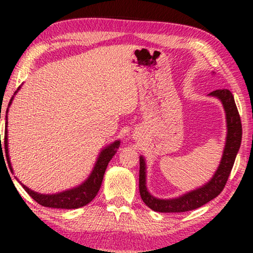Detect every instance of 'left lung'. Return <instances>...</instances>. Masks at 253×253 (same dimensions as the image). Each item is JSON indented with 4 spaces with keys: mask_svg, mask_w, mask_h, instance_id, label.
I'll return each mask as SVG.
<instances>
[{
    "mask_svg": "<svg viewBox=\"0 0 253 253\" xmlns=\"http://www.w3.org/2000/svg\"><path fill=\"white\" fill-rule=\"evenodd\" d=\"M210 95L216 96L221 100L223 108L226 110L228 134L226 147H224L222 159L220 166L212 179L202 188L193 190L186 195L176 199H157L148 193L146 189V175H145V161L143 157L139 160V192L143 202L146 206L155 212L161 213H181L188 212L198 209L205 205L206 203L215 198L222 191L224 185L229 178V175L233 169L235 159L237 152L240 150L242 141V123L241 117L238 114L236 103H235L234 95L229 89H215L211 92Z\"/></svg>",
    "mask_w": 253,
    "mask_h": 253,
    "instance_id": "1",
    "label": "left lung"
}]
</instances>
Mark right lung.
<instances>
[{"instance_id": "add662e5", "label": "right lung", "mask_w": 253, "mask_h": 253, "mask_svg": "<svg viewBox=\"0 0 253 253\" xmlns=\"http://www.w3.org/2000/svg\"><path fill=\"white\" fill-rule=\"evenodd\" d=\"M11 101H12V98L10 100L8 107L11 105ZM6 112H8V109H6ZM119 146H120V141L117 140L114 144L110 145V146L106 147L105 150L100 153L98 161H96L92 174L89 175V177L86 179L82 185L77 186V188L67 190V191L56 193V195H40V193L34 192L32 190L27 188V186L22 184L23 188L25 189V191L29 193V195L32 197L38 204H40V205H42L44 207L71 210V209H79V207L87 205L89 202H92L93 198L96 196V193L99 192L107 166H108L109 161L112 160L114 154L116 153V150L119 148ZM1 152L3 157L2 144H1ZM4 153L6 155V161H8L10 170L12 171L11 164H10L9 155H8V138H6V129H5V136H4Z\"/></svg>"}]
</instances>
